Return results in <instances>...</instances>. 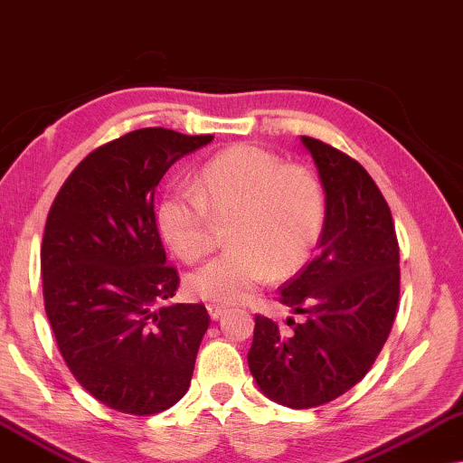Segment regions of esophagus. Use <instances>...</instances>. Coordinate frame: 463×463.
Returning a JSON list of instances; mask_svg holds the SVG:
<instances>
[{"label": "esophagus", "instance_id": "34e87169", "mask_svg": "<svg viewBox=\"0 0 463 463\" xmlns=\"http://www.w3.org/2000/svg\"><path fill=\"white\" fill-rule=\"evenodd\" d=\"M207 312H210V317L213 321H218L220 317L226 315V306H220V304H207Z\"/></svg>", "mask_w": 463, "mask_h": 463}]
</instances>
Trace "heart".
Wrapping results in <instances>:
<instances>
[{"label":"heart","mask_w":463,"mask_h":463,"mask_svg":"<svg viewBox=\"0 0 463 463\" xmlns=\"http://www.w3.org/2000/svg\"><path fill=\"white\" fill-rule=\"evenodd\" d=\"M327 197L318 175L253 145H234L205 161L191 191H169L157 205L161 237L182 262L210 251L212 222H229L224 256L186 279L193 298L213 304L250 299L269 279L302 270L325 229Z\"/></svg>","instance_id":"obj_1"}]
</instances>
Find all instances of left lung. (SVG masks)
Masks as SVG:
<instances>
[{
    "label": "left lung",
    "mask_w": 463,
    "mask_h": 463,
    "mask_svg": "<svg viewBox=\"0 0 463 463\" xmlns=\"http://www.w3.org/2000/svg\"><path fill=\"white\" fill-rule=\"evenodd\" d=\"M327 197L317 256L281 288L302 323L256 317L247 363L279 405H325L359 383L392 329L399 306V241L380 188L359 161L321 140L299 138Z\"/></svg>",
    "instance_id": "obj_1"
}]
</instances>
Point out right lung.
<instances>
[{
	"instance_id": "obj_1",
	"label": "right lung",
	"mask_w": 463,
	"mask_h": 463,
	"mask_svg": "<svg viewBox=\"0 0 463 463\" xmlns=\"http://www.w3.org/2000/svg\"><path fill=\"white\" fill-rule=\"evenodd\" d=\"M213 136L136 129L90 153L50 207L42 243L45 315L75 380L121 413L153 415L191 386L210 317L174 304L155 188Z\"/></svg>"
}]
</instances>
